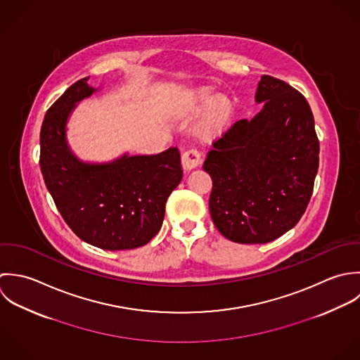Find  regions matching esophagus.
I'll list each match as a JSON object with an SVG mask.
<instances>
[{
  "label": "esophagus",
  "instance_id": "34e87169",
  "mask_svg": "<svg viewBox=\"0 0 360 360\" xmlns=\"http://www.w3.org/2000/svg\"><path fill=\"white\" fill-rule=\"evenodd\" d=\"M202 162H203L202 153L198 148H189L182 154V167L185 171L198 168L202 165Z\"/></svg>",
  "mask_w": 360,
  "mask_h": 360
}]
</instances>
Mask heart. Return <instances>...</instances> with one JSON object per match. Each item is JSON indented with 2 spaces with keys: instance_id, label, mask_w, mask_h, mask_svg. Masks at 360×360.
I'll list each match as a JSON object with an SVG mask.
<instances>
[{
  "instance_id": "heart-1",
  "label": "heart",
  "mask_w": 360,
  "mask_h": 360,
  "mask_svg": "<svg viewBox=\"0 0 360 360\" xmlns=\"http://www.w3.org/2000/svg\"><path fill=\"white\" fill-rule=\"evenodd\" d=\"M209 105L205 114L200 134L205 138H212L224 131L231 122L235 112V103L226 94H218L214 97L212 87H200L195 90L189 98V110L192 112H200Z\"/></svg>"
}]
</instances>
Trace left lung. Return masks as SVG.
<instances>
[{
	"instance_id": "8db88e82",
	"label": "left lung",
	"mask_w": 360,
	"mask_h": 360,
	"mask_svg": "<svg viewBox=\"0 0 360 360\" xmlns=\"http://www.w3.org/2000/svg\"><path fill=\"white\" fill-rule=\"evenodd\" d=\"M256 101L264 103L263 110L217 139L203 165L213 181V222L238 243H267L293 228L319 169L320 143L304 96L263 75Z\"/></svg>"
}]
</instances>
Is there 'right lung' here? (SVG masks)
Segmentation results:
<instances>
[{
	"label": "right lung",
	"instance_id": "1",
	"mask_svg": "<svg viewBox=\"0 0 360 360\" xmlns=\"http://www.w3.org/2000/svg\"><path fill=\"white\" fill-rule=\"evenodd\" d=\"M94 91L75 82L47 110L40 131V168L64 221L82 240L105 250L143 246L160 231L165 203L182 179L176 147L155 155H124L111 164L80 162L65 124L75 103Z\"/></svg>",
	"mask_w": 360,
	"mask_h": 360
}]
</instances>
